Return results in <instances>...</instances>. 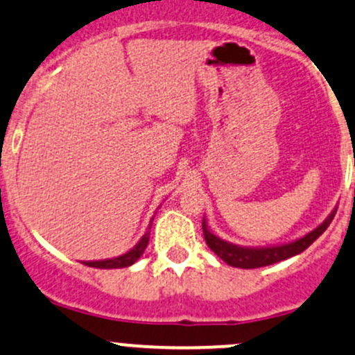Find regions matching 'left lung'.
<instances>
[{
	"mask_svg": "<svg viewBox=\"0 0 355 355\" xmlns=\"http://www.w3.org/2000/svg\"><path fill=\"white\" fill-rule=\"evenodd\" d=\"M335 214H337V208H335V210L324 218L323 224H320L316 229H313L311 232L302 236L301 239H295L292 241V243H286V244H279V246L248 248V246H239V244L229 243V241H224L218 236H215V234L208 229L207 218H203L202 227H203V236H205V241H207L208 248H210L218 258L224 259L227 265L236 266V268L248 270V268H259V266L273 265V263L284 261V259L295 257V254L308 250L314 241L327 231L330 222L334 220Z\"/></svg>",
	"mask_w": 355,
	"mask_h": 355,
	"instance_id": "1",
	"label": "left lung"
}]
</instances>
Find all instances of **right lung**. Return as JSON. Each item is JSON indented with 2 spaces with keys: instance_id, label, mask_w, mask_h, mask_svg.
<instances>
[{
  "instance_id": "right-lung-1",
  "label": "right lung",
  "mask_w": 355,
  "mask_h": 355,
  "mask_svg": "<svg viewBox=\"0 0 355 355\" xmlns=\"http://www.w3.org/2000/svg\"><path fill=\"white\" fill-rule=\"evenodd\" d=\"M153 220V217H152ZM152 220L148 224L147 232L141 236V239L131 248L128 253L121 254V257H116V258H109V259H97V261H83V265L87 266H94V268H124V266H131L135 261H138V258L144 254L145 248L148 244V237H150V229H152Z\"/></svg>"
}]
</instances>
